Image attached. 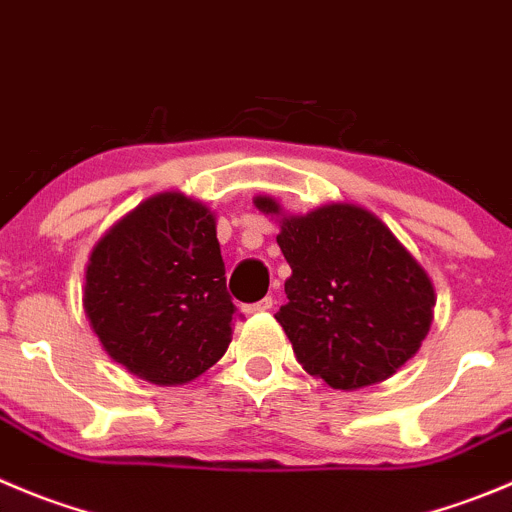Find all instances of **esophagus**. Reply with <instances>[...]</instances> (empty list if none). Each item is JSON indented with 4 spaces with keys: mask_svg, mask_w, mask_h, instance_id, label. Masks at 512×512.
<instances>
[{
    "mask_svg": "<svg viewBox=\"0 0 512 512\" xmlns=\"http://www.w3.org/2000/svg\"><path fill=\"white\" fill-rule=\"evenodd\" d=\"M274 296H266V299H261V301H256V304H246L243 306V311H246V314H261V311H269V309H274Z\"/></svg>",
    "mask_w": 512,
    "mask_h": 512,
    "instance_id": "obj_1",
    "label": "esophagus"
}]
</instances>
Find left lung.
Wrapping results in <instances>:
<instances>
[{"mask_svg":"<svg viewBox=\"0 0 512 512\" xmlns=\"http://www.w3.org/2000/svg\"><path fill=\"white\" fill-rule=\"evenodd\" d=\"M256 208L279 216L274 198ZM291 276L276 311L301 367L334 389L392 377L432 324L435 289L387 226L369 211L332 203L281 218L276 236Z\"/></svg>","mask_w":512,"mask_h":512,"instance_id":"8db88e82","label":"left lung"}]
</instances>
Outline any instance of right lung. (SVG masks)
<instances>
[{"instance_id":"obj_1","label":"right lung","mask_w":512,"mask_h":512,"mask_svg":"<svg viewBox=\"0 0 512 512\" xmlns=\"http://www.w3.org/2000/svg\"><path fill=\"white\" fill-rule=\"evenodd\" d=\"M85 314L140 379L170 387L213 367L236 319L213 213L183 193L140 203L92 248Z\"/></svg>"}]
</instances>
